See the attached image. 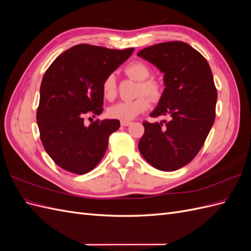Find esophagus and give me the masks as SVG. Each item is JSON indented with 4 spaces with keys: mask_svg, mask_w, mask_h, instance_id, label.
<instances>
[{
    "mask_svg": "<svg viewBox=\"0 0 251 251\" xmlns=\"http://www.w3.org/2000/svg\"><path fill=\"white\" fill-rule=\"evenodd\" d=\"M131 124H132L131 121H121V123H120V125L123 126H130Z\"/></svg>",
    "mask_w": 251,
    "mask_h": 251,
    "instance_id": "1",
    "label": "esophagus"
}]
</instances>
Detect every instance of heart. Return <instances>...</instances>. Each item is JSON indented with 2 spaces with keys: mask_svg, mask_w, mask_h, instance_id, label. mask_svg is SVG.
<instances>
[{
  "mask_svg": "<svg viewBox=\"0 0 251 251\" xmlns=\"http://www.w3.org/2000/svg\"><path fill=\"white\" fill-rule=\"evenodd\" d=\"M125 71L130 77L139 80V85L137 86V91H136V94L139 96L132 100L120 101L112 105L109 108L108 113L112 118L119 119L121 121H128L149 109L150 100L154 102L161 100L163 95V83L160 79L150 76L151 73V67L142 60H135V62L130 63L126 67ZM101 91L102 95L108 100H115L118 92L115 75L109 74L104 77L101 85Z\"/></svg>",
  "mask_w": 251,
  "mask_h": 251,
  "instance_id": "b5f03b06",
  "label": "heart"
}]
</instances>
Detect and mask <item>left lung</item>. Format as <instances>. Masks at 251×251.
Returning a JSON list of instances; mask_svg holds the SVG:
<instances>
[{"instance_id":"obj_1","label":"left lung","mask_w":251,"mask_h":251,"mask_svg":"<svg viewBox=\"0 0 251 251\" xmlns=\"http://www.w3.org/2000/svg\"><path fill=\"white\" fill-rule=\"evenodd\" d=\"M137 55L164 73L163 95L151 117H170L160 124L143 121L139 151L157 170H179L199 153L215 123L218 94L210 67L180 41L156 44Z\"/></svg>"}]
</instances>
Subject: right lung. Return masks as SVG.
<instances>
[{
    "label": "right lung",
    "instance_id": "add662e5",
    "mask_svg": "<svg viewBox=\"0 0 251 251\" xmlns=\"http://www.w3.org/2000/svg\"><path fill=\"white\" fill-rule=\"evenodd\" d=\"M133 51L79 44L57 56L47 69L41 83L36 120L43 146L59 168L83 175L101 160L110 135L120 126L119 120L92 119L89 126L83 120L100 115L104 77Z\"/></svg>",
    "mask_w": 251,
    "mask_h": 251
}]
</instances>
